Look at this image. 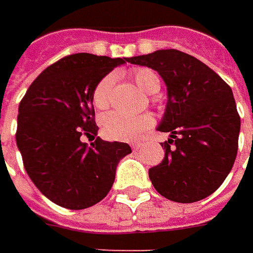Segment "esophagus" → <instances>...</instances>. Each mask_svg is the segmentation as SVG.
I'll return each mask as SVG.
<instances>
[{
    "label": "esophagus",
    "mask_w": 253,
    "mask_h": 253,
    "mask_svg": "<svg viewBox=\"0 0 253 253\" xmlns=\"http://www.w3.org/2000/svg\"><path fill=\"white\" fill-rule=\"evenodd\" d=\"M141 146H142L141 142H135V143H132V149H133V151H136V149H139Z\"/></svg>",
    "instance_id": "obj_1"
}]
</instances>
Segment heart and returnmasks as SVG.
I'll list each match as a JSON object with an SVG mask.
<instances>
[{
    "mask_svg": "<svg viewBox=\"0 0 253 253\" xmlns=\"http://www.w3.org/2000/svg\"><path fill=\"white\" fill-rule=\"evenodd\" d=\"M135 83L143 91L153 94L161 88V79L151 69H138L133 73ZM115 84V76H104L92 91V102L98 110H105L111 102L112 88ZM153 125V117L151 114L126 115L122 112H110L102 118V132L108 139L114 141H135L146 129Z\"/></svg>",
    "mask_w": 253,
    "mask_h": 253,
    "instance_id": "heart-1",
    "label": "heart"
}]
</instances>
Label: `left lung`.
<instances>
[{
	"instance_id": "8db88e82",
	"label": "left lung",
	"mask_w": 253,
	"mask_h": 253,
	"mask_svg": "<svg viewBox=\"0 0 253 253\" xmlns=\"http://www.w3.org/2000/svg\"><path fill=\"white\" fill-rule=\"evenodd\" d=\"M128 62L156 70L168 87L158 131L169 132L171 139L162 143V163L149 169L153 187L176 203L209 197L228 176L238 152L241 118L231 87L207 64L176 49Z\"/></svg>"
}]
</instances>
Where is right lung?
Masks as SVG:
<instances>
[{"label":"right lung","instance_id":"obj_1","mask_svg":"<svg viewBox=\"0 0 253 253\" xmlns=\"http://www.w3.org/2000/svg\"><path fill=\"white\" fill-rule=\"evenodd\" d=\"M128 57L76 53L44 69L18 108L16 145L28 176L54 204L88 209L111 190L118 162L131 153L124 142L97 136L92 91ZM92 137L90 145L81 141Z\"/></svg>","mask_w":253,"mask_h":253}]
</instances>
